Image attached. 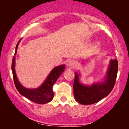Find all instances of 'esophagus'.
I'll list each match as a JSON object with an SVG mask.
<instances>
[{"label":"esophagus","mask_w":129,"mask_h":129,"mask_svg":"<svg viewBox=\"0 0 129 129\" xmlns=\"http://www.w3.org/2000/svg\"><path fill=\"white\" fill-rule=\"evenodd\" d=\"M76 65V63L75 61L73 60H70L68 62V66L71 67L72 68H74Z\"/></svg>","instance_id":"esophagus-1"}]
</instances>
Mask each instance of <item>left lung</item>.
I'll return each instance as SVG.
<instances>
[{
    "label": "left lung",
    "mask_w": 129,
    "mask_h": 129,
    "mask_svg": "<svg viewBox=\"0 0 129 129\" xmlns=\"http://www.w3.org/2000/svg\"><path fill=\"white\" fill-rule=\"evenodd\" d=\"M118 72V62L111 59L106 77L103 82L85 85L79 81V73H75L73 83L74 97L76 101L84 105H91L108 96L113 89Z\"/></svg>",
    "instance_id": "left-lung-1"
}]
</instances>
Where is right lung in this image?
I'll use <instances>...</instances> for the list:
<instances>
[{
  "label": "right lung",
  "instance_id": "obj_1",
  "mask_svg": "<svg viewBox=\"0 0 129 129\" xmlns=\"http://www.w3.org/2000/svg\"><path fill=\"white\" fill-rule=\"evenodd\" d=\"M20 40L21 39L19 40L16 46L15 56L13 57L12 63V70L16 88L20 94L31 102L40 105L48 103L53 99L54 93L52 87L61 74L64 72L65 65H60L53 69L43 84L36 89H27L24 87L19 82L15 72V54L17 53V47Z\"/></svg>",
  "mask_w": 129,
  "mask_h": 129
}]
</instances>
